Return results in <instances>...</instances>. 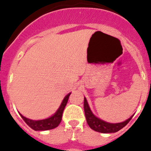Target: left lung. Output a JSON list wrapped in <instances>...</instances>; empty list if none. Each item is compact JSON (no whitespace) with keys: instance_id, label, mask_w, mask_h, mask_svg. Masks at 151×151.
<instances>
[{"instance_id":"8db88e82","label":"left lung","mask_w":151,"mask_h":151,"mask_svg":"<svg viewBox=\"0 0 151 151\" xmlns=\"http://www.w3.org/2000/svg\"><path fill=\"white\" fill-rule=\"evenodd\" d=\"M84 110H85L86 121H87V123L89 125V127L93 130L96 131V132L101 133L116 132L123 127H125L134 116L132 115L130 118H129L124 122H119V123H110V122H105V121L102 120L93 114L90 109V106L88 104L87 99L85 97H84Z\"/></svg>"}]
</instances>
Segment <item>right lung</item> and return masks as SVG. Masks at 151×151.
<instances>
[{"instance_id":"obj_1","label":"right lung","mask_w":151,"mask_h":151,"mask_svg":"<svg viewBox=\"0 0 151 151\" xmlns=\"http://www.w3.org/2000/svg\"><path fill=\"white\" fill-rule=\"evenodd\" d=\"M70 94L71 93L68 94L66 97H64L60 106L58 108V110L56 111L54 114H53L51 116L48 117V118L41 119V120H32V119L23 116L20 113H19V115L21 116V117L23 119V120L26 122V123L29 125V127L32 128L35 131H46L55 129L60 123L64 108L67 104Z\"/></svg>"}]
</instances>
